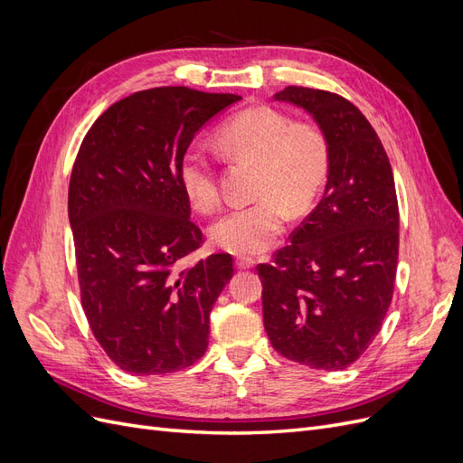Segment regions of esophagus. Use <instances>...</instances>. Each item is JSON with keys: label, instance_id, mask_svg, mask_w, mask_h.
I'll return each mask as SVG.
<instances>
[{"label": "esophagus", "instance_id": "obj_1", "mask_svg": "<svg viewBox=\"0 0 463 463\" xmlns=\"http://www.w3.org/2000/svg\"><path fill=\"white\" fill-rule=\"evenodd\" d=\"M235 266L240 270H247V269H253L255 266V259L253 257H235Z\"/></svg>", "mask_w": 463, "mask_h": 463}]
</instances>
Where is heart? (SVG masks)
I'll return each mask as SVG.
<instances>
[{
    "label": "heart",
    "instance_id": "1",
    "mask_svg": "<svg viewBox=\"0 0 463 463\" xmlns=\"http://www.w3.org/2000/svg\"><path fill=\"white\" fill-rule=\"evenodd\" d=\"M214 146L230 160L257 164L255 203L237 206L213 228V243L233 255H253L284 232L288 213L311 210L330 170L328 138L311 121H293L282 111L257 106L235 114L214 135ZM179 185L197 213H213L220 203L214 167L199 152L179 164Z\"/></svg>",
    "mask_w": 463,
    "mask_h": 463
}]
</instances>
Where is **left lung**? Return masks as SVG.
Returning <instances> with one entry per match:
<instances>
[{
  "instance_id": "left-lung-1",
  "label": "left lung",
  "mask_w": 463,
  "mask_h": 463,
  "mask_svg": "<svg viewBox=\"0 0 463 463\" xmlns=\"http://www.w3.org/2000/svg\"><path fill=\"white\" fill-rule=\"evenodd\" d=\"M274 100L311 114L330 146L320 203L259 264L264 330L279 355L311 369L340 371L381 332L394 293L400 213L381 138L345 98L286 87Z\"/></svg>"
}]
</instances>
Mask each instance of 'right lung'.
I'll list each match as a JSON object with an SVG mask.
<instances>
[{"label": "right lung", "mask_w": 463, "mask_h": 463, "mask_svg": "<svg viewBox=\"0 0 463 463\" xmlns=\"http://www.w3.org/2000/svg\"><path fill=\"white\" fill-rule=\"evenodd\" d=\"M240 98L141 90L109 106L82 138L69 181L80 303L96 342L125 373L181 371L206 352L210 311L233 259L179 266L203 232L177 174L193 137Z\"/></svg>", "instance_id": "1"}]
</instances>
